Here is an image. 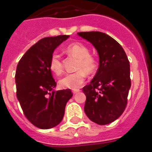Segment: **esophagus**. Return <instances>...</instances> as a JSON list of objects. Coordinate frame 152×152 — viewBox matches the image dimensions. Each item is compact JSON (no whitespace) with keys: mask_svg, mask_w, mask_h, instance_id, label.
Listing matches in <instances>:
<instances>
[{"mask_svg":"<svg viewBox=\"0 0 152 152\" xmlns=\"http://www.w3.org/2000/svg\"><path fill=\"white\" fill-rule=\"evenodd\" d=\"M80 89H73V90H72V92H73V94H76V93H77V92H80Z\"/></svg>","mask_w":152,"mask_h":152,"instance_id":"34e87169","label":"esophagus"}]
</instances>
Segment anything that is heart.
Returning <instances> with one entry per match:
<instances>
[{
	"label": "heart",
	"mask_w": 152,
	"mask_h": 152,
	"mask_svg": "<svg viewBox=\"0 0 152 152\" xmlns=\"http://www.w3.org/2000/svg\"><path fill=\"white\" fill-rule=\"evenodd\" d=\"M68 55L77 58L76 72L66 74L59 81L60 86L63 88L76 89L83 83L86 79V73L92 74L96 71L97 63L93 56L90 55L89 48L81 43H73L68 45L65 49ZM49 68L54 74L60 75L63 72V63L60 56L53 53L50 59Z\"/></svg>",
	"instance_id": "obj_1"
}]
</instances>
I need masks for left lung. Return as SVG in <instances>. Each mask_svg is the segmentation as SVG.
Returning <instances> with one entry per match:
<instances>
[{
    "mask_svg": "<svg viewBox=\"0 0 152 152\" xmlns=\"http://www.w3.org/2000/svg\"><path fill=\"white\" fill-rule=\"evenodd\" d=\"M78 35L94 46L99 57L96 74L83 88L86 96L84 111L93 122L107 125L117 119L127 105L131 87L129 61L122 46L107 34L92 31Z\"/></svg>",
    "mask_w": 152,
    "mask_h": 152,
    "instance_id": "8db88e82",
    "label": "left lung"
}]
</instances>
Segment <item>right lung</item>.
I'll return each instance as SVG.
<instances>
[{"label": "right lung", "mask_w": 152, "mask_h": 152, "mask_svg": "<svg viewBox=\"0 0 152 152\" xmlns=\"http://www.w3.org/2000/svg\"><path fill=\"white\" fill-rule=\"evenodd\" d=\"M69 37L43 38L25 53L17 66V97L26 118L39 129H48L59 125L66 102L72 96L69 89L53 90L56 83L49 68L55 49Z\"/></svg>", "instance_id": "obj_1"}]
</instances>
